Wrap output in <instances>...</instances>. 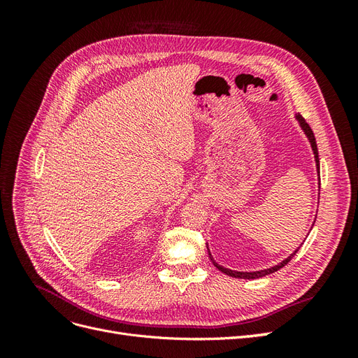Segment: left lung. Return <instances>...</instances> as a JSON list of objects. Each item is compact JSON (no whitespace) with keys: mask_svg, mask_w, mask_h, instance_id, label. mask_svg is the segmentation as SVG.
Wrapping results in <instances>:
<instances>
[{"mask_svg":"<svg viewBox=\"0 0 358 358\" xmlns=\"http://www.w3.org/2000/svg\"><path fill=\"white\" fill-rule=\"evenodd\" d=\"M296 117H297V121L300 122V127L303 128V131H305V134H306V136H308V138H309V142H310V146H312L313 154H315V161H317V170H318V173H320V158H318V148H317V142H315V136H313L312 128H310V127H309V124L305 121V117H303L301 115H297ZM297 251H299V248H297L296 251L292 252V254H291L288 258H285L282 263H279L278 266H273V267L266 268V270H259V272H234V270L225 268V267L220 266L218 263H215V262H213V258H212V255H210V252H209V257H210V259H212V262H213L215 267L218 268V270H221V272H222V273H225V275L233 276V278H241V279H257V278H262V276L270 275V273H273V272H278L279 268H282L285 264H288V263L291 262V258L297 254Z\"/></svg>","mask_w":358,"mask_h":358,"instance_id":"8db88e82","label":"left lung"}]
</instances>
